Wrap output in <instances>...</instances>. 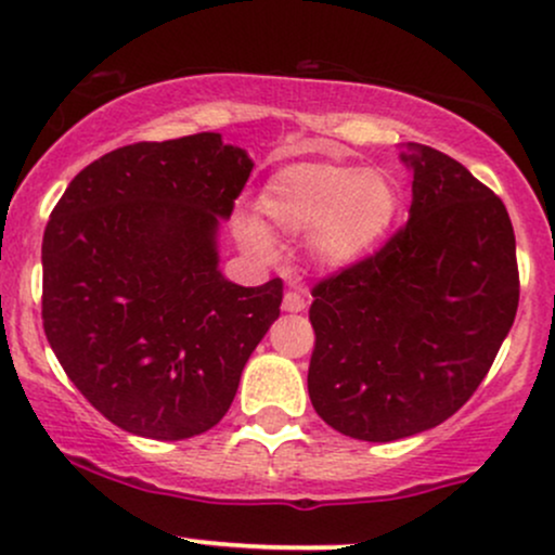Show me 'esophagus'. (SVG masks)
I'll return each mask as SVG.
<instances>
[{"label":"esophagus","mask_w":555,"mask_h":555,"mask_svg":"<svg viewBox=\"0 0 555 555\" xmlns=\"http://www.w3.org/2000/svg\"><path fill=\"white\" fill-rule=\"evenodd\" d=\"M282 308L286 310V313H302L305 308H308V302H305V297L299 295V292H286L284 295V302H282Z\"/></svg>","instance_id":"1"}]
</instances>
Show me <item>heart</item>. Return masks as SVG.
Instances as JSON below:
<instances>
[{"label": "heart", "instance_id": "b5f03b06", "mask_svg": "<svg viewBox=\"0 0 555 555\" xmlns=\"http://www.w3.org/2000/svg\"><path fill=\"white\" fill-rule=\"evenodd\" d=\"M401 206L397 182L384 169H354L336 162L282 167L258 195L263 224L276 232L310 234V250L328 269H352L384 245ZM242 240L271 256L269 234L256 221L242 224Z\"/></svg>", "mask_w": 555, "mask_h": 555}]
</instances>
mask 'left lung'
<instances>
[{
  "label": "left lung",
  "mask_w": 555,
  "mask_h": 555,
  "mask_svg": "<svg viewBox=\"0 0 555 555\" xmlns=\"http://www.w3.org/2000/svg\"><path fill=\"white\" fill-rule=\"evenodd\" d=\"M406 224L313 286L308 391L334 430L388 443L449 420L482 384L519 305L506 206L460 162L410 143Z\"/></svg>",
  "instance_id": "1"
}]
</instances>
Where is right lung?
<instances>
[{
    "mask_svg": "<svg viewBox=\"0 0 555 555\" xmlns=\"http://www.w3.org/2000/svg\"><path fill=\"white\" fill-rule=\"evenodd\" d=\"M253 162L219 132L132 143L69 182L43 232L41 318L67 378L127 433L182 441L227 415L282 279L219 271Z\"/></svg>",
    "mask_w": 555,
    "mask_h": 555,
    "instance_id": "1",
    "label": "right lung"
}]
</instances>
